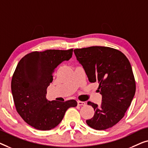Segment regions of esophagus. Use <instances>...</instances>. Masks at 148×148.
<instances>
[{
	"mask_svg": "<svg viewBox=\"0 0 148 148\" xmlns=\"http://www.w3.org/2000/svg\"><path fill=\"white\" fill-rule=\"evenodd\" d=\"M77 104L78 106H85L86 105V102H82V101H77Z\"/></svg>",
	"mask_w": 148,
	"mask_h": 148,
	"instance_id": "obj_1",
	"label": "esophagus"
}]
</instances>
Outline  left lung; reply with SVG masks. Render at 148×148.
I'll return each instance as SVG.
<instances>
[{"mask_svg":"<svg viewBox=\"0 0 148 148\" xmlns=\"http://www.w3.org/2000/svg\"><path fill=\"white\" fill-rule=\"evenodd\" d=\"M91 83L99 84L102 94L100 106L88 102L95 110L88 126L105 130L118 123L125 116L134 97L136 85L131 64L120 50L105 46H91L74 50Z\"/></svg>","mask_w":148,"mask_h":148,"instance_id":"8db88e82","label":"left lung"}]
</instances>
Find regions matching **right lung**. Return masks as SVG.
Returning <instances> with one entry per match:
<instances>
[{
	"instance_id": "1",
	"label": "right lung",
	"mask_w": 148,
	"mask_h": 148,
	"mask_svg": "<svg viewBox=\"0 0 148 148\" xmlns=\"http://www.w3.org/2000/svg\"><path fill=\"white\" fill-rule=\"evenodd\" d=\"M73 49L32 52L17 64L11 80V92L16 110L24 121L38 130L57 126L69 108L75 107V100L48 101L47 88L53 80L55 69L71 58Z\"/></svg>"
}]
</instances>
